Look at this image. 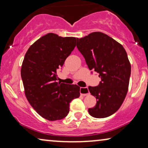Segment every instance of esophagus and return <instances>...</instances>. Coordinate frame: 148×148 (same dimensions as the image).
Here are the masks:
<instances>
[{
    "label": "esophagus",
    "instance_id": "34e87169",
    "mask_svg": "<svg viewBox=\"0 0 148 148\" xmlns=\"http://www.w3.org/2000/svg\"><path fill=\"white\" fill-rule=\"evenodd\" d=\"M80 94L84 96L88 95L90 94L88 88H87V87H86V88H80Z\"/></svg>",
    "mask_w": 148,
    "mask_h": 148
}]
</instances>
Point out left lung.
<instances>
[{
	"mask_svg": "<svg viewBox=\"0 0 148 148\" xmlns=\"http://www.w3.org/2000/svg\"><path fill=\"white\" fill-rule=\"evenodd\" d=\"M89 69L98 73V86H89L96 104L88 109L95 118H106L119 110L128 91L131 64L123 46L102 32H93L77 40Z\"/></svg>",
	"mask_w": 148,
	"mask_h": 148,
	"instance_id": "left-lung-1",
	"label": "left lung"
}]
</instances>
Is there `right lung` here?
Wrapping results in <instances>:
<instances>
[{"instance_id":"obj_1","label":"right lung","mask_w":148,"mask_h":148,"mask_svg":"<svg viewBox=\"0 0 148 148\" xmlns=\"http://www.w3.org/2000/svg\"><path fill=\"white\" fill-rule=\"evenodd\" d=\"M77 38L48 33L29 48L22 63L21 75L28 102L48 121L67 116L69 105L80 96L77 85L56 82V71L76 46Z\"/></svg>"}]
</instances>
